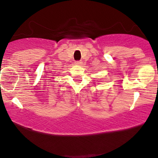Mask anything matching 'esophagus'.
Returning a JSON list of instances; mask_svg holds the SVG:
<instances>
[{
    "instance_id": "34e87169",
    "label": "esophagus",
    "mask_w": 158,
    "mask_h": 158,
    "mask_svg": "<svg viewBox=\"0 0 158 158\" xmlns=\"http://www.w3.org/2000/svg\"><path fill=\"white\" fill-rule=\"evenodd\" d=\"M82 61H76V63H75V64L76 65H78V66H81V65H82Z\"/></svg>"
}]
</instances>
